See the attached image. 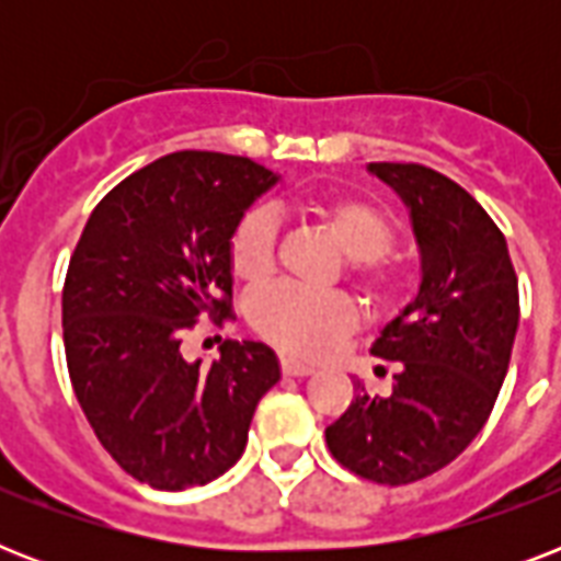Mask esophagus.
<instances>
[{"mask_svg":"<svg viewBox=\"0 0 561 561\" xmlns=\"http://www.w3.org/2000/svg\"><path fill=\"white\" fill-rule=\"evenodd\" d=\"M282 373L299 378V375L314 373V367H311V364H306V360H297V358H290V355H285V358H282Z\"/></svg>","mask_w":561,"mask_h":561,"instance_id":"34e87169","label":"esophagus"}]
</instances>
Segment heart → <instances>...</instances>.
I'll return each instance as SVG.
<instances>
[{
	"label": "heart",
	"instance_id": "1",
	"mask_svg": "<svg viewBox=\"0 0 561 561\" xmlns=\"http://www.w3.org/2000/svg\"><path fill=\"white\" fill-rule=\"evenodd\" d=\"M314 211L332 229L341 250L352 259V276L369 297H390L396 271L387 250L396 241L390 215L375 203L352 194H334L314 203ZM276 262V218L271 209L247 211L229 236V267L238 282H262ZM355 308L341 294L273 285L259 290L250 302V323L279 350L302 358H317L334 346L337 337L355 329Z\"/></svg>",
	"mask_w": 561,
	"mask_h": 561
}]
</instances>
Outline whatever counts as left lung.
Here are the masks:
<instances>
[{"label":"left lung","instance_id":"obj_1","mask_svg":"<svg viewBox=\"0 0 561 561\" xmlns=\"http://www.w3.org/2000/svg\"><path fill=\"white\" fill-rule=\"evenodd\" d=\"M369 171L410 209L422 282L373 343L399 364L392 392L369 396L355 381L325 443L360 478L401 486L445 469L486 425L518 332V276L504 232L454 180L416 162Z\"/></svg>","mask_w":561,"mask_h":561}]
</instances>
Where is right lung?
I'll return each instance as SVG.
<instances>
[{"label": "right lung", "mask_w": 561, "mask_h": 561, "mask_svg": "<svg viewBox=\"0 0 561 561\" xmlns=\"http://www.w3.org/2000/svg\"><path fill=\"white\" fill-rule=\"evenodd\" d=\"M276 183L247 157L178 151L122 180L83 227L64 285L66 367L99 443L139 483L220 478L279 381L255 341H224L211 364L183 358L201 317L232 311L229 236Z\"/></svg>", "instance_id": "1"}]
</instances>
